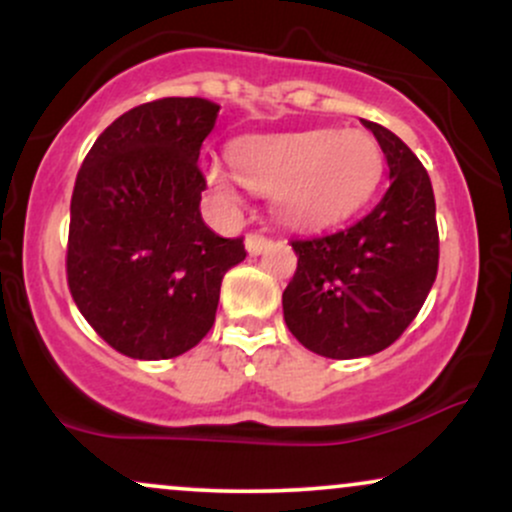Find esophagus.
<instances>
[{"instance_id": "34e87169", "label": "esophagus", "mask_w": 512, "mask_h": 512, "mask_svg": "<svg viewBox=\"0 0 512 512\" xmlns=\"http://www.w3.org/2000/svg\"><path fill=\"white\" fill-rule=\"evenodd\" d=\"M269 245V238L262 236V233H250L248 238H245V248H248L250 255H260L262 250H267Z\"/></svg>"}]
</instances>
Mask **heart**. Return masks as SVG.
Instances as JSON below:
<instances>
[{
    "instance_id": "obj_1",
    "label": "heart",
    "mask_w": 512,
    "mask_h": 512,
    "mask_svg": "<svg viewBox=\"0 0 512 512\" xmlns=\"http://www.w3.org/2000/svg\"><path fill=\"white\" fill-rule=\"evenodd\" d=\"M236 175L209 168V182L226 204H238V185L272 192V209L296 228H322L361 207L383 173L380 146L363 129H305L257 134L233 144Z\"/></svg>"
}]
</instances>
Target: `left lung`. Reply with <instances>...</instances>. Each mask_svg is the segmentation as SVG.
Here are the masks:
<instances>
[{"instance_id": "8db88e82", "label": "left lung", "mask_w": 512, "mask_h": 512, "mask_svg": "<svg viewBox=\"0 0 512 512\" xmlns=\"http://www.w3.org/2000/svg\"><path fill=\"white\" fill-rule=\"evenodd\" d=\"M390 168V187L370 214L342 231L291 240L298 267L284 320L305 349L327 358L378 354L407 330L438 274L431 178L397 134L363 120Z\"/></svg>"}]
</instances>
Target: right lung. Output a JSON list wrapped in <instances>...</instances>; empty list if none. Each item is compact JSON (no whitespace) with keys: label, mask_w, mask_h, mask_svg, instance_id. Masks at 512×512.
<instances>
[{"label":"right lung","mask_w":512,"mask_h":512,"mask_svg":"<svg viewBox=\"0 0 512 512\" xmlns=\"http://www.w3.org/2000/svg\"><path fill=\"white\" fill-rule=\"evenodd\" d=\"M219 105L158 98L120 115L91 146L72 192L67 284L88 325L129 358L190 351L216 320L223 274L245 260L199 214V149Z\"/></svg>","instance_id":"obj_1"}]
</instances>
